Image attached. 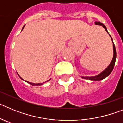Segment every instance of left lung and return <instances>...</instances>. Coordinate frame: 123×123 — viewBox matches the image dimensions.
<instances>
[{
    "mask_svg": "<svg viewBox=\"0 0 123 123\" xmlns=\"http://www.w3.org/2000/svg\"><path fill=\"white\" fill-rule=\"evenodd\" d=\"M95 24L96 25L102 26L103 28H105V31L108 32V31H107V29H106V26H105L104 24L102 23H100V22H99V21H98V22H95ZM110 36L111 39V40H112L113 47V59H112V60H111V62L110 64L108 65V67H107V68H106V69L104 70V71H103L102 73H100L99 74L97 75V76H91V77L81 76L82 77V78H83V79H88V80H91V81H100V80H102L103 79H104V78H106V77L108 76H109L110 74L111 73L112 70L113 69L114 66H115V62H116V58H117V52H116V49H115V44H114L113 41V39L111 38V36L110 35Z\"/></svg>",
    "mask_w": 123,
    "mask_h": 123,
    "instance_id": "left-lung-1",
    "label": "left lung"
}]
</instances>
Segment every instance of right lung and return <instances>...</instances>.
I'll return each instance as SVG.
<instances>
[{"mask_svg":"<svg viewBox=\"0 0 123 123\" xmlns=\"http://www.w3.org/2000/svg\"><path fill=\"white\" fill-rule=\"evenodd\" d=\"M25 26H24L23 27V29H22V30H23V28H24V27H25ZM17 74H18V73H17ZM18 76H19V75H18ZM19 78H21V79H23L22 78H21V77H20V76H19ZM50 79H49V80H48V81H47L46 82H48V81H50ZM26 82H28V83H29V84H31V85H32V86H41V85H42V84H44V82H43V83L35 84V83H33V82H28V81H26Z\"/></svg>","mask_w":123,"mask_h":123,"instance_id":"add662e5","label":"right lung"}]
</instances>
